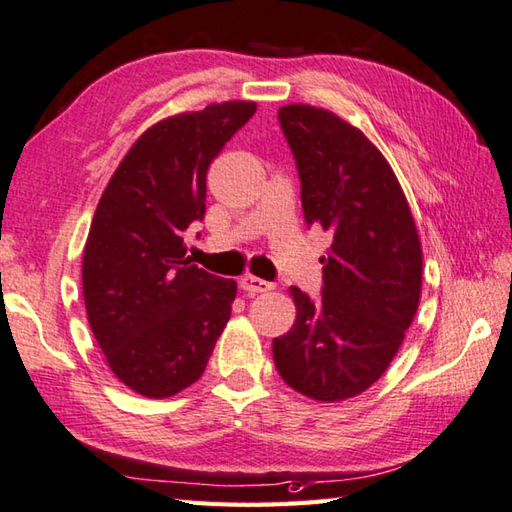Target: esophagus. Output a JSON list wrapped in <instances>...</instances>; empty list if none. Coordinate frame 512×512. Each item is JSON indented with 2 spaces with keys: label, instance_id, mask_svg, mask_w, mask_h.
I'll return each mask as SVG.
<instances>
[{
  "label": "esophagus",
  "instance_id": "1",
  "mask_svg": "<svg viewBox=\"0 0 512 512\" xmlns=\"http://www.w3.org/2000/svg\"><path fill=\"white\" fill-rule=\"evenodd\" d=\"M238 285H240V289H243V292H247V294H260V292H269V289L274 287L272 283H267V281H263V278L252 276V274H245V276H240Z\"/></svg>",
  "mask_w": 512,
  "mask_h": 512
}]
</instances>
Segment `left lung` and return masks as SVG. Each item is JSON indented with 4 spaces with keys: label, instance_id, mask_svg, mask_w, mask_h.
<instances>
[{
    "label": "left lung",
    "instance_id": "8db88e82",
    "mask_svg": "<svg viewBox=\"0 0 512 512\" xmlns=\"http://www.w3.org/2000/svg\"><path fill=\"white\" fill-rule=\"evenodd\" d=\"M278 120L294 151L307 225L332 234L323 296L289 289L292 330L272 343L281 379L307 399H352L381 379L417 314L423 252L397 176L365 133L312 104Z\"/></svg>",
    "mask_w": 512,
    "mask_h": 512
}]
</instances>
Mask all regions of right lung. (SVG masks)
Returning a JSON list of instances; mask_svg holds the SVG:
<instances>
[{"instance_id": "obj_1", "label": "right lung", "mask_w": 512, "mask_h": 512, "mask_svg": "<svg viewBox=\"0 0 512 512\" xmlns=\"http://www.w3.org/2000/svg\"><path fill=\"white\" fill-rule=\"evenodd\" d=\"M256 102H214L160 120L115 169L82 258L86 316L111 372L147 399L196 383L238 285L196 267L185 231L205 216L207 169Z\"/></svg>"}]
</instances>
